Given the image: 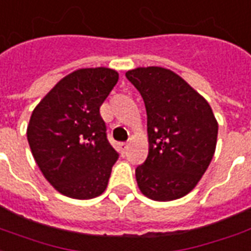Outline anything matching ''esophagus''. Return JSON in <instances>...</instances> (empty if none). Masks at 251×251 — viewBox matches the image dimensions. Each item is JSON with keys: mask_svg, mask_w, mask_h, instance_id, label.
<instances>
[{"mask_svg": "<svg viewBox=\"0 0 251 251\" xmlns=\"http://www.w3.org/2000/svg\"><path fill=\"white\" fill-rule=\"evenodd\" d=\"M119 147H120L122 152H126V151H127V149H128V143L123 142V143H120V145H119Z\"/></svg>", "mask_w": 251, "mask_h": 251, "instance_id": "1", "label": "esophagus"}]
</instances>
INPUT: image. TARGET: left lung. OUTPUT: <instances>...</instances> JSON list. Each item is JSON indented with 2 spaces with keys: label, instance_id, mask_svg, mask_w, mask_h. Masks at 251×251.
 Segmentation results:
<instances>
[{
  "label": "left lung",
  "instance_id": "left-lung-1",
  "mask_svg": "<svg viewBox=\"0 0 251 251\" xmlns=\"http://www.w3.org/2000/svg\"><path fill=\"white\" fill-rule=\"evenodd\" d=\"M147 112L149 155L135 170L140 192L172 201L197 185L216 149L218 122L207 100L169 69L128 70Z\"/></svg>",
  "mask_w": 251,
  "mask_h": 251
}]
</instances>
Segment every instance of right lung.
I'll list each match as a JSON object with an SVG mask.
<instances>
[{
  "label": "right lung",
  "mask_w": 251,
  "mask_h": 251,
  "mask_svg": "<svg viewBox=\"0 0 251 251\" xmlns=\"http://www.w3.org/2000/svg\"><path fill=\"white\" fill-rule=\"evenodd\" d=\"M119 73L79 69L62 78L33 109L26 128L32 155L56 191L89 200L106 189L119 158L106 139L100 106Z\"/></svg>",
  "instance_id": "right-lung-1"
}]
</instances>
